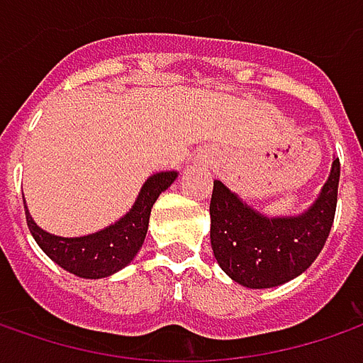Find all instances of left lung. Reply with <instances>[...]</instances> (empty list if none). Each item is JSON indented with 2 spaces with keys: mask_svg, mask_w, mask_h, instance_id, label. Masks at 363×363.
<instances>
[{
  "mask_svg": "<svg viewBox=\"0 0 363 363\" xmlns=\"http://www.w3.org/2000/svg\"><path fill=\"white\" fill-rule=\"evenodd\" d=\"M340 186V160L309 210L269 218L244 203L220 179L210 200V240L220 269L248 289L279 286L305 272L325 246Z\"/></svg>",
  "mask_w": 363,
  "mask_h": 363,
  "instance_id": "1",
  "label": "left lung"
}]
</instances>
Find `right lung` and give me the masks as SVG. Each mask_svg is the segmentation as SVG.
<instances>
[{
	"instance_id": "obj_1",
	"label": "right lung",
	"mask_w": 363,
	"mask_h": 363,
	"mask_svg": "<svg viewBox=\"0 0 363 363\" xmlns=\"http://www.w3.org/2000/svg\"><path fill=\"white\" fill-rule=\"evenodd\" d=\"M175 177L177 172H161L151 175L125 216L115 224L106 226L105 230L94 232L89 236L62 238L42 230L32 220L28 206L23 202L26 222L38 246L56 264H60L64 271L82 279H103L125 269L139 252L145 240L151 208L160 198L161 191H165L174 184Z\"/></svg>"
}]
</instances>
